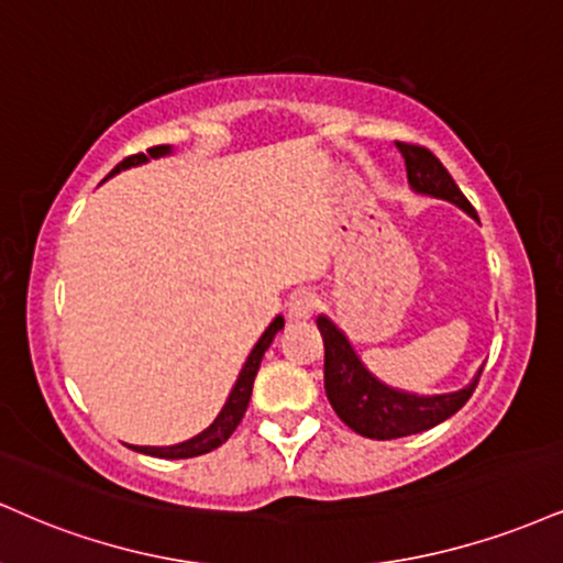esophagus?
<instances>
[{"mask_svg":"<svg viewBox=\"0 0 563 563\" xmlns=\"http://www.w3.org/2000/svg\"><path fill=\"white\" fill-rule=\"evenodd\" d=\"M317 307H320V299H317L311 290H296V294L288 299V320L294 322L311 320V314H314Z\"/></svg>","mask_w":563,"mask_h":563,"instance_id":"esophagus-1","label":"esophagus"}]
</instances>
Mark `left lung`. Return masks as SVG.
I'll return each mask as SVG.
<instances>
[{"mask_svg":"<svg viewBox=\"0 0 563 563\" xmlns=\"http://www.w3.org/2000/svg\"><path fill=\"white\" fill-rule=\"evenodd\" d=\"M396 146L406 162L409 186L417 194L451 201V205L462 207L466 214L477 220L475 207L459 191V186L443 167V162L430 148L409 144V141H396ZM317 328H320L324 343V393H328V401L335 409V415L341 417V422H346L358 435L372 440L417 435V432H424L445 422V419L456 415L470 401L479 383V375H483V369H479L475 380L466 385V388L443 393V396L404 393L377 380L358 362L354 346L328 317H317Z\"/></svg>","mask_w":563,"mask_h":563,"instance_id":"1","label":"left lung"}]
</instances>
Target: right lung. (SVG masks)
Returning a JSON list of instances; mask_svg holds the SVG:
<instances>
[{
	"label": "right lung",
	"mask_w": 563,
	"mask_h": 563,
	"mask_svg": "<svg viewBox=\"0 0 563 563\" xmlns=\"http://www.w3.org/2000/svg\"><path fill=\"white\" fill-rule=\"evenodd\" d=\"M165 154H170V146H165V144L146 148V154L144 152L131 154V157H125L123 162H120V165L114 167L110 175L125 170V167L141 165V162H146L148 157H152V159L154 157H165ZM110 175H107V178H110ZM283 324H286V322H283V317H275L273 324L264 330V335L260 338V341H256V346L252 349V354H249L246 364H243L239 380H235L233 390H230L225 406H222V411L217 415L214 422L209 424L205 432H199L196 438L186 440V443H178V445H165V449H157V445H133V451L146 453V456H159V459H191V456H201V453L220 449V445L225 443L230 435H233L235 428H239L243 415H246L249 398H252V388H254V377H256V372H260L264 351L269 349V343L275 341L277 333H280Z\"/></svg>",
	"instance_id": "right-lung-1"
}]
</instances>
